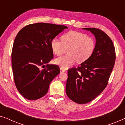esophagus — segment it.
<instances>
[{"instance_id":"obj_1","label":"esophagus","mask_w":125,"mask_h":125,"mask_svg":"<svg viewBox=\"0 0 125 125\" xmlns=\"http://www.w3.org/2000/svg\"><path fill=\"white\" fill-rule=\"evenodd\" d=\"M60 72H61V73H63V72H65L66 71L65 69H63V68H62V67H60Z\"/></svg>"}]
</instances>
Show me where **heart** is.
<instances>
[{"mask_svg": "<svg viewBox=\"0 0 125 125\" xmlns=\"http://www.w3.org/2000/svg\"><path fill=\"white\" fill-rule=\"evenodd\" d=\"M61 41L53 39L51 41L52 50L57 56L68 51L65 56L58 57L54 62L64 69L69 68L77 60L78 63L86 61L91 57L95 49V42L86 34L71 31L61 37Z\"/></svg>", "mask_w": 125, "mask_h": 125, "instance_id": "heart-1", "label": "heart"}]
</instances>
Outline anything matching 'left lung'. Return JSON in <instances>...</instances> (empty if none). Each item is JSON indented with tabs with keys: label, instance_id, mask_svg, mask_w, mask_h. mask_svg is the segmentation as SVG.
<instances>
[{
	"label": "left lung",
	"instance_id": "obj_1",
	"mask_svg": "<svg viewBox=\"0 0 125 125\" xmlns=\"http://www.w3.org/2000/svg\"><path fill=\"white\" fill-rule=\"evenodd\" d=\"M95 38L94 52L77 68L68 72L66 93L76 103H88L100 95L107 86L115 61L114 46L110 37L102 31L84 28Z\"/></svg>",
	"mask_w": 125,
	"mask_h": 125
}]
</instances>
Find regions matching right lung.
Wrapping results in <instances>:
<instances>
[{
    "mask_svg": "<svg viewBox=\"0 0 125 125\" xmlns=\"http://www.w3.org/2000/svg\"><path fill=\"white\" fill-rule=\"evenodd\" d=\"M68 27L38 23L27 25L15 37L12 51L15 83L29 100L44 96L51 81L60 73L57 65L47 64L53 58L51 42Z\"/></svg>",
    "mask_w": 125,
    "mask_h": 125,
    "instance_id": "1",
    "label": "right lung"
}]
</instances>
